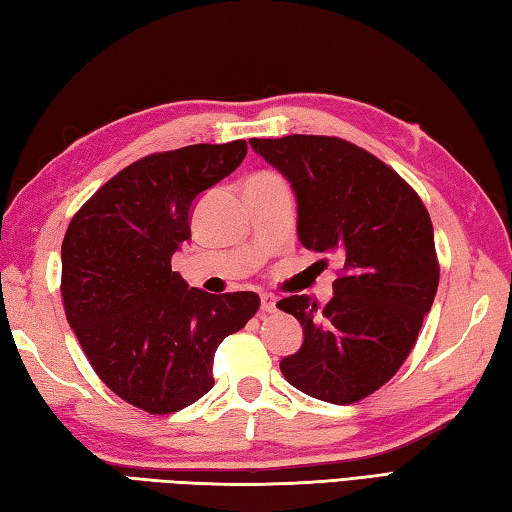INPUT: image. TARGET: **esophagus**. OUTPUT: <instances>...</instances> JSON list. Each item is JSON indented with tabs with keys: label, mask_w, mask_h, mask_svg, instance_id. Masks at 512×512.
Here are the masks:
<instances>
[{
	"label": "esophagus",
	"mask_w": 512,
	"mask_h": 512,
	"mask_svg": "<svg viewBox=\"0 0 512 512\" xmlns=\"http://www.w3.org/2000/svg\"><path fill=\"white\" fill-rule=\"evenodd\" d=\"M260 311H263V314H274L276 311V296L274 294H260Z\"/></svg>",
	"instance_id": "34e87169"
}]
</instances>
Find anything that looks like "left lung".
Listing matches in <instances>:
<instances>
[{
	"mask_svg": "<svg viewBox=\"0 0 512 512\" xmlns=\"http://www.w3.org/2000/svg\"><path fill=\"white\" fill-rule=\"evenodd\" d=\"M249 143L294 187L300 243L342 260L325 307L307 296L276 305L305 329L280 371L316 400L360 402L398 373L431 311L440 283L431 216L398 172L356 143L318 134Z\"/></svg>",
	"mask_w": 512,
	"mask_h": 512,
	"instance_id": "8db88e82",
	"label": "left lung"
}]
</instances>
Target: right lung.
Returning <instances> with one entry per match:
<instances>
[{"label":"right lung","instance_id":"add662e5","mask_svg":"<svg viewBox=\"0 0 512 512\" xmlns=\"http://www.w3.org/2000/svg\"><path fill=\"white\" fill-rule=\"evenodd\" d=\"M243 139L154 152L103 183L61 245L68 325L106 387L137 409L181 411L214 387V353L260 307L254 291L187 287L172 254L190 238L194 198L232 174Z\"/></svg>","mask_w":512,"mask_h":512}]
</instances>
